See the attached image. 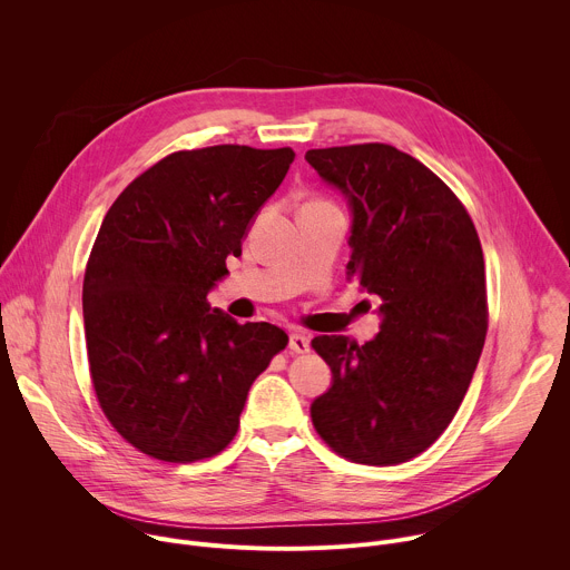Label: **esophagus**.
Here are the masks:
<instances>
[{
  "label": "esophagus",
  "mask_w": 570,
  "mask_h": 570,
  "mask_svg": "<svg viewBox=\"0 0 570 570\" xmlns=\"http://www.w3.org/2000/svg\"><path fill=\"white\" fill-rule=\"evenodd\" d=\"M288 347H291L293 354H306L311 345H308V338H306L302 332H295V334H291Z\"/></svg>",
  "instance_id": "34e87169"
}]
</instances>
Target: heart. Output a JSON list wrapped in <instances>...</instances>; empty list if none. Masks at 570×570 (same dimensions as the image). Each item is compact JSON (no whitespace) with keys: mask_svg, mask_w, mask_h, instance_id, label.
<instances>
[{"mask_svg":"<svg viewBox=\"0 0 570 570\" xmlns=\"http://www.w3.org/2000/svg\"><path fill=\"white\" fill-rule=\"evenodd\" d=\"M320 203H322V200H320Z\"/></svg>","mask_w":570,"mask_h":570,"instance_id":"b5f03b06","label":"heart"}]
</instances>
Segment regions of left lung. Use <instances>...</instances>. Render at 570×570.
Returning a JSON list of instances; mask_svg holds the SVG:
<instances>
[{
  "mask_svg": "<svg viewBox=\"0 0 570 570\" xmlns=\"http://www.w3.org/2000/svg\"><path fill=\"white\" fill-rule=\"evenodd\" d=\"M354 214L350 277L381 299V332L365 345L317 336L332 387L311 403L317 435L372 466L426 451L451 424L487 336L484 259L460 198L390 144L306 150Z\"/></svg>",
  "mask_w": 570,
  "mask_h": 570,
  "instance_id": "left-lung-1",
  "label": "left lung"
}]
</instances>
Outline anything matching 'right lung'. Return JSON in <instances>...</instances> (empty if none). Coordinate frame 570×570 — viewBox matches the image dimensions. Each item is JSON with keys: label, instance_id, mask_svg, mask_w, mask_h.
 Here are the masks:
<instances>
[{"label": "right lung", "instance_id": "right-lung-1", "mask_svg": "<svg viewBox=\"0 0 570 570\" xmlns=\"http://www.w3.org/2000/svg\"><path fill=\"white\" fill-rule=\"evenodd\" d=\"M293 148L178 150L108 209L83 279L90 376L112 429L161 462H196L236 435L255 379L288 345L268 322L238 324L207 293L240 255Z\"/></svg>", "mask_w": 570, "mask_h": 570}]
</instances>
